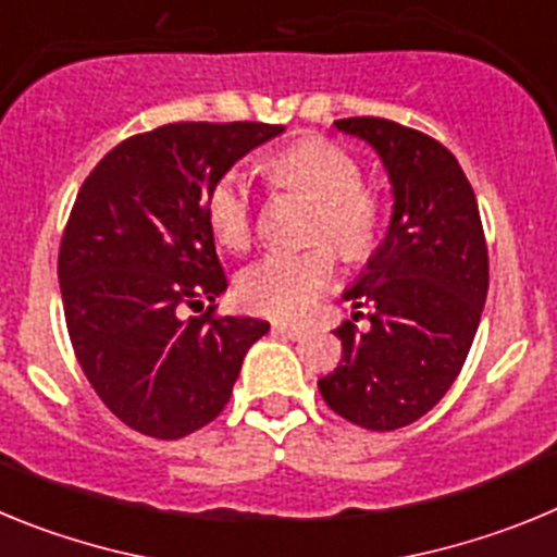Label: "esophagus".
<instances>
[{
  "label": "esophagus",
  "instance_id": "esophagus-1",
  "mask_svg": "<svg viewBox=\"0 0 557 557\" xmlns=\"http://www.w3.org/2000/svg\"><path fill=\"white\" fill-rule=\"evenodd\" d=\"M273 332L282 334V337H289V339H301L304 334H307V329L295 326V323H273Z\"/></svg>",
  "mask_w": 557,
  "mask_h": 557
}]
</instances>
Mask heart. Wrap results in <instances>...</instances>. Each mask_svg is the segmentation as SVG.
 <instances>
[{"label": "heart", "mask_w": 557, "mask_h": 557, "mask_svg": "<svg viewBox=\"0 0 557 557\" xmlns=\"http://www.w3.org/2000/svg\"><path fill=\"white\" fill-rule=\"evenodd\" d=\"M270 184L304 191L314 200L309 239H332L343 253L359 256L371 248L379 228V200L362 186L357 159L332 141L312 139L289 147L264 166ZM206 220L218 243L245 250L256 228V195L250 172L231 166L209 186ZM337 256L321 243L307 250H270L239 273V298L253 312L295 321L332 287Z\"/></svg>", "instance_id": "heart-1"}]
</instances>
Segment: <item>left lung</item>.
I'll return each instance as SVG.
<instances>
[{
  "mask_svg": "<svg viewBox=\"0 0 557 557\" xmlns=\"http://www.w3.org/2000/svg\"><path fill=\"white\" fill-rule=\"evenodd\" d=\"M366 139L393 186L385 243L346 289L371 329H334L343 359L318 382L337 416L373 432L407 426L446 396L474 343L488 295V248L474 189L441 141L379 116L337 120ZM362 314V312H354Z\"/></svg>",
  "mask_w": 557,
  "mask_h": 557,
  "instance_id": "8db88e82",
  "label": "left lung"
}]
</instances>
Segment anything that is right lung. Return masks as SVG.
<instances>
[{"label":"right lung","mask_w":557,"mask_h":557,"mask_svg":"<svg viewBox=\"0 0 557 557\" xmlns=\"http://www.w3.org/2000/svg\"><path fill=\"white\" fill-rule=\"evenodd\" d=\"M282 131L172 122L106 152L77 191L58 253L69 339L102 405L141 435L178 441L214 421L268 334V321L214 312L228 282L206 195ZM203 302V315L183 318Z\"/></svg>","instance_id":"right-lung-1"}]
</instances>
